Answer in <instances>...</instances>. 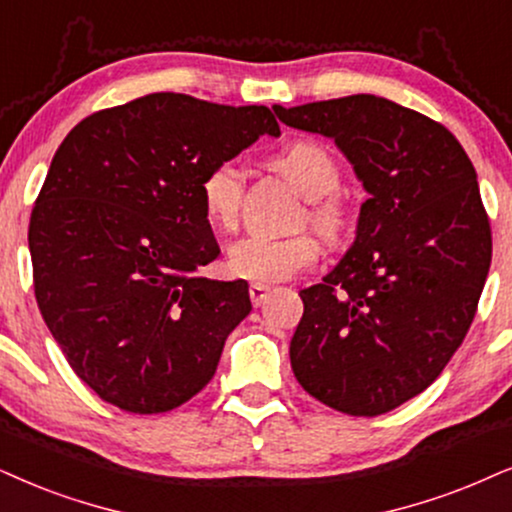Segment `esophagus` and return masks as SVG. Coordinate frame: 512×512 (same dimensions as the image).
Instances as JSON below:
<instances>
[{"label": "esophagus", "mask_w": 512, "mask_h": 512, "mask_svg": "<svg viewBox=\"0 0 512 512\" xmlns=\"http://www.w3.org/2000/svg\"><path fill=\"white\" fill-rule=\"evenodd\" d=\"M269 286H264V283H252L250 286V300H252V304H255V307H262L264 302H267V297H269Z\"/></svg>", "instance_id": "esophagus-1"}]
</instances>
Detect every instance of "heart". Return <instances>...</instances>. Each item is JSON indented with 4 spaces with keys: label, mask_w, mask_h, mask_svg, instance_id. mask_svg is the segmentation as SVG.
Masks as SVG:
<instances>
[{
    "label": "heart",
    "mask_w": 512,
    "mask_h": 512,
    "mask_svg": "<svg viewBox=\"0 0 512 512\" xmlns=\"http://www.w3.org/2000/svg\"><path fill=\"white\" fill-rule=\"evenodd\" d=\"M274 165L309 200V219L321 236L331 243L342 241L349 229V205L338 193L342 170L335 155L319 141L300 139L283 148L274 158ZM243 191V172L234 160L212 165L200 179V205L205 219L219 231L236 229ZM319 255L321 245L309 231L286 238L248 236L231 245L226 269L231 276L245 281L278 283L312 267Z\"/></svg>",
    "instance_id": "obj_1"
}]
</instances>
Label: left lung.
Returning <instances> with one entry per match:
<instances>
[{"mask_svg":"<svg viewBox=\"0 0 512 512\" xmlns=\"http://www.w3.org/2000/svg\"><path fill=\"white\" fill-rule=\"evenodd\" d=\"M274 111L335 139L371 196L338 267L300 290L290 366L321 404L380 416L435 383L475 319L491 264L475 167L444 125L383 96Z\"/></svg>","mask_w":512,"mask_h":512,"instance_id":"8db88e82","label":"left lung"}]
</instances>
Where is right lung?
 I'll use <instances>...</instances> for the list:
<instances>
[{"mask_svg": "<svg viewBox=\"0 0 512 512\" xmlns=\"http://www.w3.org/2000/svg\"><path fill=\"white\" fill-rule=\"evenodd\" d=\"M264 132L281 134L267 106L158 92L92 113L58 146L30 215L32 283L70 368L108 404H186L250 314L248 283L198 274L219 255L200 179Z\"/></svg>", "mask_w": 512, "mask_h": 512, "instance_id": "1", "label": "right lung"}]
</instances>
